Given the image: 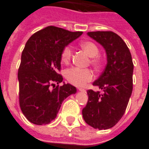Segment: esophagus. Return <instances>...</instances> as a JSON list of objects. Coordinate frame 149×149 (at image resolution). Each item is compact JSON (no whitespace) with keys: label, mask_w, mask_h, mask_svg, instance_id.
Listing matches in <instances>:
<instances>
[{"label":"esophagus","mask_w":149,"mask_h":149,"mask_svg":"<svg viewBox=\"0 0 149 149\" xmlns=\"http://www.w3.org/2000/svg\"><path fill=\"white\" fill-rule=\"evenodd\" d=\"M78 90L81 91V92H83V93H85V92H86V90H85L84 88H78Z\"/></svg>","instance_id":"34e87169"}]
</instances>
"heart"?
Segmentation results:
<instances>
[{
  "label": "heart",
  "instance_id": "b5f03b06",
  "mask_svg": "<svg viewBox=\"0 0 149 149\" xmlns=\"http://www.w3.org/2000/svg\"><path fill=\"white\" fill-rule=\"evenodd\" d=\"M81 48L88 56L91 57V64L94 67L98 68L100 65V60L98 57L99 49L95 43L92 41H83L80 44ZM72 50L70 46L65 47L61 53V61L65 64H68L71 61ZM65 77L67 81L76 86H83L87 82L93 80V74L89 69H82L78 68H72L65 72Z\"/></svg>",
  "mask_w": 149,
  "mask_h": 149
}]
</instances>
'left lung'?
<instances>
[{"mask_svg": "<svg viewBox=\"0 0 149 149\" xmlns=\"http://www.w3.org/2000/svg\"><path fill=\"white\" fill-rule=\"evenodd\" d=\"M88 36L103 46L107 65L94 86L102 89L88 90V100L82 110L84 121L99 130L113 127L124 115L132 92L133 63L128 46L113 32H88Z\"/></svg>", "mask_w": 149, "mask_h": 149, "instance_id": "8db88e82", "label": "left lung"}]
</instances>
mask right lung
<instances>
[{"label":"right lung","mask_w":149,"mask_h":149,"mask_svg":"<svg viewBox=\"0 0 149 149\" xmlns=\"http://www.w3.org/2000/svg\"><path fill=\"white\" fill-rule=\"evenodd\" d=\"M82 33L48 26L28 40L21 54L18 81L20 107L31 123L49 124L56 117L64 100L77 93L70 84L64 82L59 86L63 77L57 72L62 51Z\"/></svg>","instance_id":"right-lung-1"}]
</instances>
